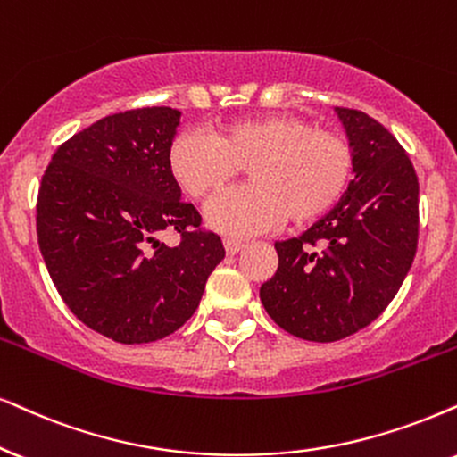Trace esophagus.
I'll list each match as a JSON object with an SVG mask.
<instances>
[{"label": "esophagus", "instance_id": "34e87169", "mask_svg": "<svg viewBox=\"0 0 457 457\" xmlns=\"http://www.w3.org/2000/svg\"><path fill=\"white\" fill-rule=\"evenodd\" d=\"M223 246H225V253H228V255H238L242 248H245V245H242L240 240H232V238H225Z\"/></svg>", "mask_w": 457, "mask_h": 457}]
</instances>
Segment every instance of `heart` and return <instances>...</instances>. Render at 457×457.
Returning a JSON list of instances; mask_svg holds the SVG:
<instances>
[{"label":"heart","mask_w":457,"mask_h":457,"mask_svg":"<svg viewBox=\"0 0 457 457\" xmlns=\"http://www.w3.org/2000/svg\"><path fill=\"white\" fill-rule=\"evenodd\" d=\"M166 166L187 195L206 200L236 181L248 166L253 186L211 202L206 223L228 236H253L280 223L303 228L319 221L348 189L354 169L350 143L291 113L240 118L215 135L181 132Z\"/></svg>","instance_id":"heart-1"}]
</instances>
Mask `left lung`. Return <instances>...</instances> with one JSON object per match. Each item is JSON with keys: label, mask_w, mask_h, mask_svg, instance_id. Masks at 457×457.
<instances>
[{"label": "left lung", "mask_w": 457, "mask_h": 457, "mask_svg": "<svg viewBox=\"0 0 457 457\" xmlns=\"http://www.w3.org/2000/svg\"><path fill=\"white\" fill-rule=\"evenodd\" d=\"M354 155L337 206L274 242L276 274L259 288L270 319L308 342H337L386 310L418 248V177L398 141L367 113L335 107Z\"/></svg>", "instance_id": "8db88e82"}]
</instances>
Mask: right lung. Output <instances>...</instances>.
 I'll return each mask as SVG.
<instances>
[{
	"instance_id": "obj_1",
	"label": "right lung",
	"mask_w": 457,
	"mask_h": 457,
	"mask_svg": "<svg viewBox=\"0 0 457 457\" xmlns=\"http://www.w3.org/2000/svg\"><path fill=\"white\" fill-rule=\"evenodd\" d=\"M181 112L113 113L56 149L37 195L39 251L67 308L120 344H149L192 319L225 257L217 234L192 232L166 154ZM162 231L182 234L177 247Z\"/></svg>"
}]
</instances>
